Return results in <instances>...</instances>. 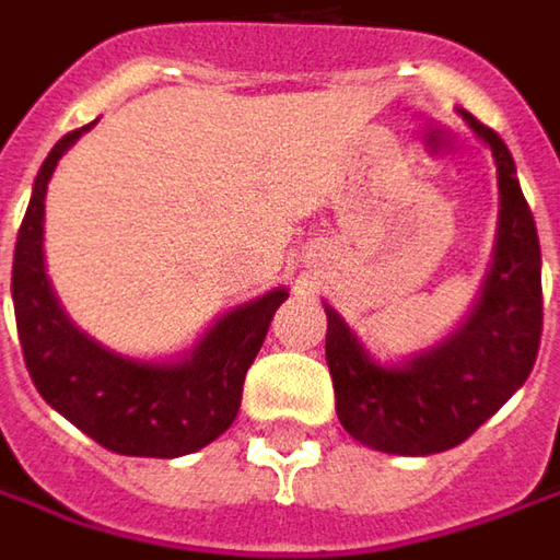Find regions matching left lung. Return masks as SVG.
I'll return each instance as SVG.
<instances>
[{
	"instance_id": "left-lung-1",
	"label": "left lung",
	"mask_w": 560,
	"mask_h": 560,
	"mask_svg": "<svg viewBox=\"0 0 560 560\" xmlns=\"http://www.w3.org/2000/svg\"><path fill=\"white\" fill-rule=\"evenodd\" d=\"M498 165V238L478 300L453 335L395 363H380L325 305V357L343 430L388 456L446 453L468 440L529 380L541 338V252L506 142L459 107Z\"/></svg>"
}]
</instances>
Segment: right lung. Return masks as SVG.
<instances>
[{"mask_svg": "<svg viewBox=\"0 0 560 560\" xmlns=\"http://www.w3.org/2000/svg\"><path fill=\"white\" fill-rule=\"evenodd\" d=\"M95 124L66 133L44 159L19 229L12 302L27 373L44 401L110 453L178 459L232 427L245 373L267 338L270 318L290 296L273 287L242 302L168 360H140L82 331L57 300L44 264V200L57 162Z\"/></svg>", "mask_w": 560, "mask_h": 560, "instance_id": "obj_1", "label": "right lung"}]
</instances>
